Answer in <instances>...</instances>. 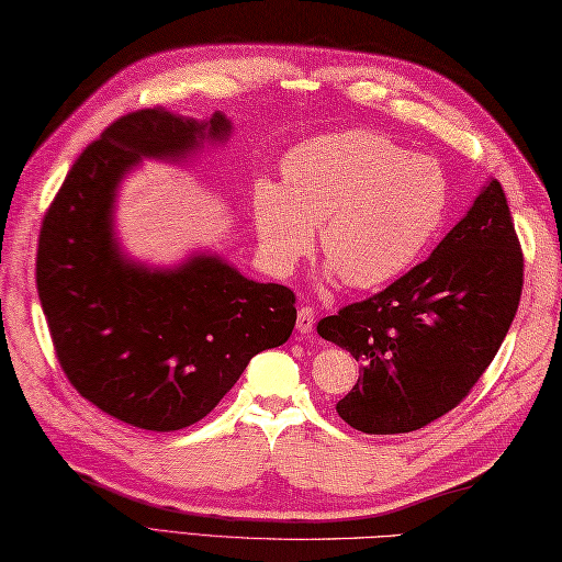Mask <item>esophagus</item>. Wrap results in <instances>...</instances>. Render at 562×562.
Here are the masks:
<instances>
[{
  "label": "esophagus",
  "mask_w": 562,
  "mask_h": 562,
  "mask_svg": "<svg viewBox=\"0 0 562 562\" xmlns=\"http://www.w3.org/2000/svg\"><path fill=\"white\" fill-rule=\"evenodd\" d=\"M314 324H316L314 308L312 306H302L300 312H296V330H300L302 336H308V333L314 330Z\"/></svg>",
  "instance_id": "esophagus-1"
}]
</instances>
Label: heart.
Returning <instances> with one entry per match:
<instances>
[{
  "label": "heart",
  "instance_id": "heart-1",
  "mask_svg": "<svg viewBox=\"0 0 562 562\" xmlns=\"http://www.w3.org/2000/svg\"><path fill=\"white\" fill-rule=\"evenodd\" d=\"M284 183L260 178L250 210L260 256L290 274L312 254L316 226L328 274L376 288L423 254L445 222L449 183L441 166L369 130L304 142L284 159Z\"/></svg>",
  "mask_w": 562,
  "mask_h": 562
}]
</instances>
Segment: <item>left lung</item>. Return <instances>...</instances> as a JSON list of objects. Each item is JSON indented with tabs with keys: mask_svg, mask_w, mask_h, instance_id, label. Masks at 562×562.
Here are the masks:
<instances>
[{
	"mask_svg": "<svg viewBox=\"0 0 562 562\" xmlns=\"http://www.w3.org/2000/svg\"><path fill=\"white\" fill-rule=\"evenodd\" d=\"M524 258L505 190L483 186L432 256L384 292L318 321L360 360L336 411L367 435L413 432L469 396L515 321Z\"/></svg>",
	"mask_w": 562,
	"mask_h": 562,
	"instance_id": "8db88e82",
	"label": "left lung"
}]
</instances>
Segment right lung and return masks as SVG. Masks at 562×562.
Segmentation results:
<instances>
[{
	"label": "right lung",
	"mask_w": 562,
	"mask_h": 562,
	"mask_svg": "<svg viewBox=\"0 0 562 562\" xmlns=\"http://www.w3.org/2000/svg\"><path fill=\"white\" fill-rule=\"evenodd\" d=\"M232 121L145 109L117 117L81 151L45 212L35 284L59 367L83 398L139 429L202 420L250 357L292 336L294 292L256 282L217 254L171 268L125 256L115 198L142 159L183 164L224 145Z\"/></svg>",
	"instance_id": "1"
}]
</instances>
